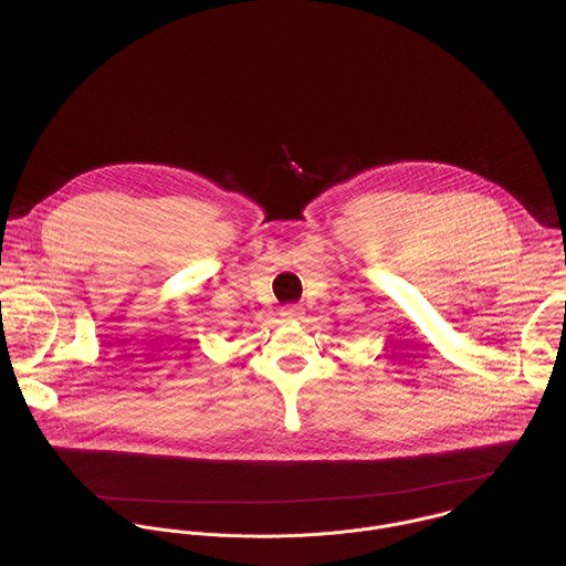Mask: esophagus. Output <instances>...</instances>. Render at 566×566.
Returning <instances> with one entry per match:
<instances>
[{
    "mask_svg": "<svg viewBox=\"0 0 566 566\" xmlns=\"http://www.w3.org/2000/svg\"><path fill=\"white\" fill-rule=\"evenodd\" d=\"M281 316H283V321H287V323H296V321H301V318L305 316V310H303L301 305H285V307L281 310Z\"/></svg>",
    "mask_w": 566,
    "mask_h": 566,
    "instance_id": "34e87169",
    "label": "esophagus"
}]
</instances>
